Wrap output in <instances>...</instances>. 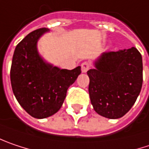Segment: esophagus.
I'll use <instances>...</instances> for the list:
<instances>
[{"label":"esophagus","mask_w":149,"mask_h":149,"mask_svg":"<svg viewBox=\"0 0 149 149\" xmlns=\"http://www.w3.org/2000/svg\"><path fill=\"white\" fill-rule=\"evenodd\" d=\"M81 67H82V72H87L88 70L89 67H90V65H89L88 62L85 61V62H83V64H82Z\"/></svg>","instance_id":"1"}]
</instances>
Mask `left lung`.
Wrapping results in <instances>:
<instances>
[{"mask_svg":"<svg viewBox=\"0 0 149 149\" xmlns=\"http://www.w3.org/2000/svg\"><path fill=\"white\" fill-rule=\"evenodd\" d=\"M88 71V93L93 109L102 116L118 119L135 104L143 85V59L132 47L104 52Z\"/></svg>","mask_w":149,"mask_h":149,"instance_id":"obj_1","label":"left lung"}]
</instances>
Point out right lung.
<instances>
[{
  "mask_svg": "<svg viewBox=\"0 0 149 149\" xmlns=\"http://www.w3.org/2000/svg\"><path fill=\"white\" fill-rule=\"evenodd\" d=\"M47 32L46 28L33 31L17 45L10 72L17 100L37 119L47 118L61 109L68 88L81 73V66L61 69L40 56L37 44Z\"/></svg>",
  "mask_w": 149,
  "mask_h": 149,
  "instance_id": "add662e5",
  "label": "right lung"
}]
</instances>
